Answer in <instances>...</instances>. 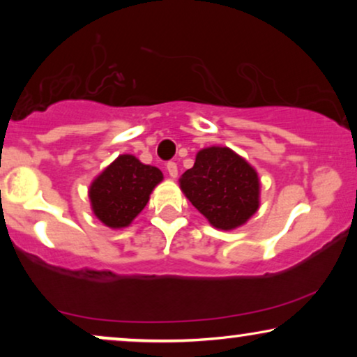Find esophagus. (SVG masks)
<instances>
[{
  "instance_id": "obj_1",
  "label": "esophagus",
  "mask_w": 357,
  "mask_h": 357,
  "mask_svg": "<svg viewBox=\"0 0 357 357\" xmlns=\"http://www.w3.org/2000/svg\"><path fill=\"white\" fill-rule=\"evenodd\" d=\"M165 169H167V172H169V175L172 178H175L177 177V174H178V170H177V164L174 162V160H169L167 164H165Z\"/></svg>"
}]
</instances>
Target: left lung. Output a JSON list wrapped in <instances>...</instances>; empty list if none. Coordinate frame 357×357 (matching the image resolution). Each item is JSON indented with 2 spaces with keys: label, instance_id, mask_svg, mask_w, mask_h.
<instances>
[{
  "label": "left lung",
  "instance_id": "8db88e82",
  "mask_svg": "<svg viewBox=\"0 0 357 357\" xmlns=\"http://www.w3.org/2000/svg\"><path fill=\"white\" fill-rule=\"evenodd\" d=\"M180 188L195 208L222 231L247 222L257 213L260 182L255 169L229 148L202 149Z\"/></svg>",
  "mask_w": 357,
  "mask_h": 357
}]
</instances>
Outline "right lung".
Masks as SVG:
<instances>
[{"instance_id": "1", "label": "right lung", "mask_w": 357, "mask_h": 357, "mask_svg": "<svg viewBox=\"0 0 357 357\" xmlns=\"http://www.w3.org/2000/svg\"><path fill=\"white\" fill-rule=\"evenodd\" d=\"M162 172L135 155H119L91 185L92 211L105 226L126 227L143 211Z\"/></svg>"}]
</instances>
